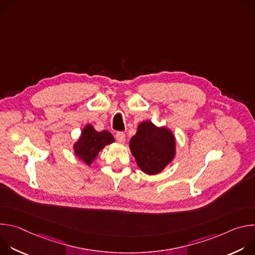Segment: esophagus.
Masks as SVG:
<instances>
[{"mask_svg":"<svg viewBox=\"0 0 255 255\" xmlns=\"http://www.w3.org/2000/svg\"><path fill=\"white\" fill-rule=\"evenodd\" d=\"M116 139H117V141L120 142V143H125L126 136H125V134H124L123 132H118V133L116 134Z\"/></svg>","mask_w":255,"mask_h":255,"instance_id":"34e87169","label":"esophagus"}]
</instances>
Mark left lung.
<instances>
[{"instance_id": "obj_1", "label": "left lung", "mask_w": 255, "mask_h": 255, "mask_svg": "<svg viewBox=\"0 0 255 255\" xmlns=\"http://www.w3.org/2000/svg\"><path fill=\"white\" fill-rule=\"evenodd\" d=\"M129 147L138 167L144 173L154 175L161 172L174 159L176 141L169 128L143 121L130 139Z\"/></svg>"}]
</instances>
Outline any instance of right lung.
Returning a JSON list of instances; mask_svg holds the SVG:
<instances>
[{
	"label": "right lung",
	"mask_w": 255,
	"mask_h": 255,
	"mask_svg": "<svg viewBox=\"0 0 255 255\" xmlns=\"http://www.w3.org/2000/svg\"><path fill=\"white\" fill-rule=\"evenodd\" d=\"M113 142H115V139L110 132L107 130L99 132L92 124H87L72 148L75 155L80 160L84 161L87 165H91L97 159L102 149Z\"/></svg>",
	"instance_id": "1"
}]
</instances>
